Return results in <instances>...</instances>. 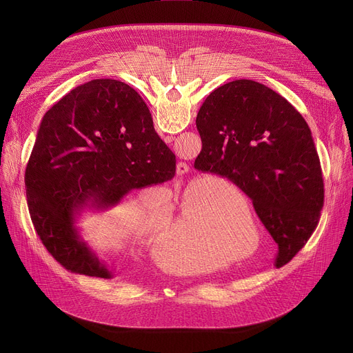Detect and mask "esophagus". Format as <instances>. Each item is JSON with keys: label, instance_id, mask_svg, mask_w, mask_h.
<instances>
[{"label": "esophagus", "instance_id": "obj_1", "mask_svg": "<svg viewBox=\"0 0 353 353\" xmlns=\"http://www.w3.org/2000/svg\"><path fill=\"white\" fill-rule=\"evenodd\" d=\"M188 172H190V166H188L187 163H184V162L177 163V176L183 177V176H185Z\"/></svg>", "mask_w": 353, "mask_h": 353}]
</instances>
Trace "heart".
Wrapping results in <instances>:
<instances>
[{"instance_id":"b5f03b06","label":"heart","mask_w":353,"mask_h":353,"mask_svg":"<svg viewBox=\"0 0 353 353\" xmlns=\"http://www.w3.org/2000/svg\"><path fill=\"white\" fill-rule=\"evenodd\" d=\"M187 196L191 199H201L203 203V210H198V207H188L184 210L183 216L179 222V229L184 236H191V237H203L207 236V241L212 239L216 233L215 229H211L212 226V216L210 214H216L219 208L223 205V190L216 185H208V184H201L191 187L185 192ZM152 229H161L159 223H152L150 225Z\"/></svg>"}]
</instances>
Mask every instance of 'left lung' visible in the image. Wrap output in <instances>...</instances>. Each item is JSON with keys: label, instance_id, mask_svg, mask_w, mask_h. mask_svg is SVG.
Here are the masks:
<instances>
[{"label": "left lung", "instance_id": "1", "mask_svg": "<svg viewBox=\"0 0 353 353\" xmlns=\"http://www.w3.org/2000/svg\"><path fill=\"white\" fill-rule=\"evenodd\" d=\"M203 149L194 168L226 177L251 201L288 264L316 230L324 181L312 131L285 97L251 81L228 82L196 114Z\"/></svg>", "mask_w": 353, "mask_h": 353}]
</instances>
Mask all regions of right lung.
I'll list each match as a JSON object with an SVG mask.
<instances>
[{
	"instance_id": "add662e5",
	"label": "right lung",
	"mask_w": 353,
	"mask_h": 353,
	"mask_svg": "<svg viewBox=\"0 0 353 353\" xmlns=\"http://www.w3.org/2000/svg\"><path fill=\"white\" fill-rule=\"evenodd\" d=\"M176 155L142 97L116 79L77 86L50 109L25 173L28 208L43 245L65 270L112 278L75 228L85 207L117 205L134 188L169 181Z\"/></svg>"
}]
</instances>
